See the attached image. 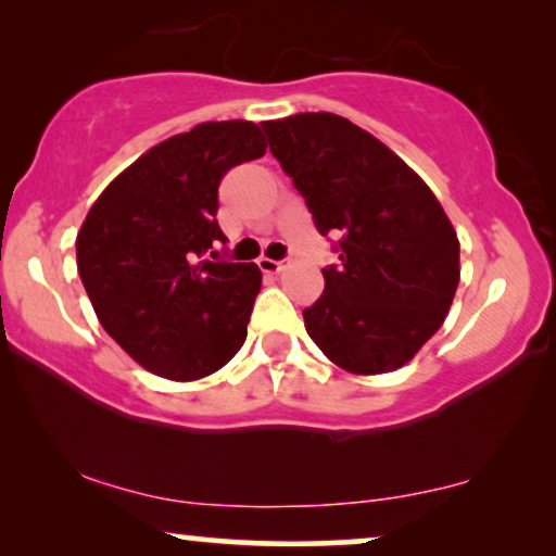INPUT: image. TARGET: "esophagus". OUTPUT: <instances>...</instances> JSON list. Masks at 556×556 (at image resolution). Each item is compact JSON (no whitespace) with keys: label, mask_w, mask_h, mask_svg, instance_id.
Here are the masks:
<instances>
[{"label":"esophagus","mask_w":556,"mask_h":556,"mask_svg":"<svg viewBox=\"0 0 556 556\" xmlns=\"http://www.w3.org/2000/svg\"><path fill=\"white\" fill-rule=\"evenodd\" d=\"M257 265H261V270L263 273H280L286 268V261H273V257H261V261H257Z\"/></svg>","instance_id":"34e87169"}]
</instances>
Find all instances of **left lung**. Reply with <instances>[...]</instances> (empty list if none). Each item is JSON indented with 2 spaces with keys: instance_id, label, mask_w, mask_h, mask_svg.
<instances>
[{
  "instance_id": "left-lung-1",
  "label": "left lung",
  "mask_w": 556,
  "mask_h": 556,
  "mask_svg": "<svg viewBox=\"0 0 556 556\" xmlns=\"http://www.w3.org/2000/svg\"><path fill=\"white\" fill-rule=\"evenodd\" d=\"M270 154L337 235V265L303 308L308 337L341 369L382 375L443 326L460 280V245L430 187L382 141L337 113L265 121Z\"/></svg>"
}]
</instances>
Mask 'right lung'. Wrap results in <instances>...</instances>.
Returning a JSON list of instances; mask_svg holds the SVG:
<instances>
[{
    "instance_id": "right-lung-1",
    "label": "right lung",
    "mask_w": 556,
    "mask_h": 556,
    "mask_svg": "<svg viewBox=\"0 0 556 556\" xmlns=\"http://www.w3.org/2000/svg\"><path fill=\"white\" fill-rule=\"evenodd\" d=\"M263 154L253 121H207L136 159L90 207L75 240L80 280L98 321L143 369L189 382L245 344L263 276L217 257L227 242L217 187Z\"/></svg>"
}]
</instances>
